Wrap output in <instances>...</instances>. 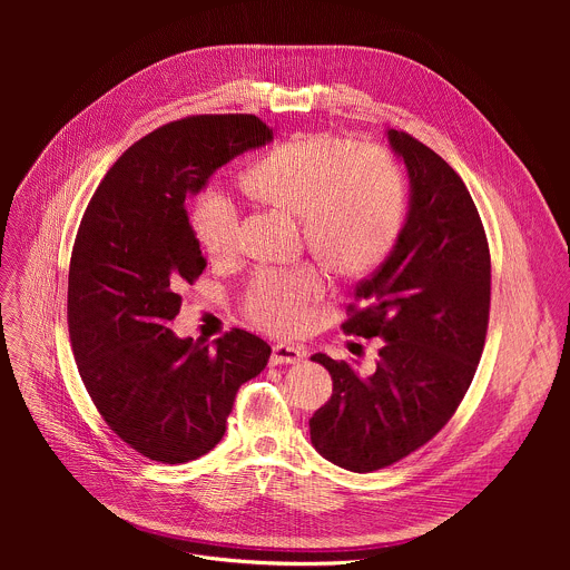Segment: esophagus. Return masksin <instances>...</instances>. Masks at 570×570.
Listing matches in <instances>:
<instances>
[{"label": "esophagus", "mask_w": 570, "mask_h": 570, "mask_svg": "<svg viewBox=\"0 0 570 570\" xmlns=\"http://www.w3.org/2000/svg\"><path fill=\"white\" fill-rule=\"evenodd\" d=\"M302 358H304V352L295 345H286V343L273 345L271 365H293V363H299Z\"/></svg>", "instance_id": "obj_1"}]
</instances>
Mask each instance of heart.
Segmentation results:
<instances>
[{"label": "heart", "mask_w": 570, "mask_h": 570, "mask_svg": "<svg viewBox=\"0 0 570 570\" xmlns=\"http://www.w3.org/2000/svg\"><path fill=\"white\" fill-rule=\"evenodd\" d=\"M243 189L259 203L302 218L315 257L343 277H361L385 262L405 214V191L394 161L381 150H356L350 139L297 135L243 174ZM196 238L214 259L238 250V212L223 194H207L191 214ZM322 293L311 266L262 271L246 295L264 330L293 332Z\"/></svg>", "instance_id": "1"}]
</instances>
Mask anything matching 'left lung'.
Listing matches in <instances>:
<instances>
[{"instance_id": "8db88e82", "label": "left lung", "mask_w": 570, "mask_h": 570, "mask_svg": "<svg viewBox=\"0 0 570 570\" xmlns=\"http://www.w3.org/2000/svg\"><path fill=\"white\" fill-rule=\"evenodd\" d=\"M409 174V212L379 271L358 282L343 330L383 341L372 374L313 354L334 381L308 420L311 444L330 462L370 473L426 444L451 420L475 374L492 266L478 209L462 178L415 137L385 130Z\"/></svg>"}]
</instances>
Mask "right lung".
Wrapping results in <instances>:
<instances>
[{
  "label": "right lung",
  "mask_w": 570,
  "mask_h": 570,
  "mask_svg": "<svg viewBox=\"0 0 570 570\" xmlns=\"http://www.w3.org/2000/svg\"><path fill=\"white\" fill-rule=\"evenodd\" d=\"M268 141L273 130L255 115L161 126L115 161L80 220L67 286L78 374L108 426L155 462L209 453L238 387L268 365L271 345L255 334L232 330L207 345L169 327L180 288L207 266L187 200Z\"/></svg>",
  "instance_id": "add662e5"
}]
</instances>
